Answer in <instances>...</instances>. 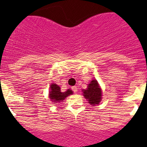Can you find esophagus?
Returning a JSON list of instances; mask_svg holds the SVG:
<instances>
[{
	"label": "esophagus",
	"instance_id": "esophagus-1",
	"mask_svg": "<svg viewBox=\"0 0 147 147\" xmlns=\"http://www.w3.org/2000/svg\"><path fill=\"white\" fill-rule=\"evenodd\" d=\"M72 90H73L74 92H78V87L77 86H73V87H72Z\"/></svg>",
	"mask_w": 147,
	"mask_h": 147
}]
</instances>
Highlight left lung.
I'll return each instance as SVG.
<instances>
[{"label": "left lung", "instance_id": "8db88e82", "mask_svg": "<svg viewBox=\"0 0 147 147\" xmlns=\"http://www.w3.org/2000/svg\"><path fill=\"white\" fill-rule=\"evenodd\" d=\"M84 98L91 105H99L102 100V90L96 80H92L86 90H82Z\"/></svg>", "mask_w": 147, "mask_h": 147}]
</instances>
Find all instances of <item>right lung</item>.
Here are the masks:
<instances>
[{
    "label": "right lung",
    "mask_w": 147,
    "mask_h": 147,
    "mask_svg": "<svg viewBox=\"0 0 147 147\" xmlns=\"http://www.w3.org/2000/svg\"><path fill=\"white\" fill-rule=\"evenodd\" d=\"M50 88V91L49 92V97L52 102L56 103L58 102H63V100H64L67 96L73 94V92L69 89L64 92H62L60 91V87L55 83L51 84Z\"/></svg>",
    "instance_id": "right-lung-1"
}]
</instances>
